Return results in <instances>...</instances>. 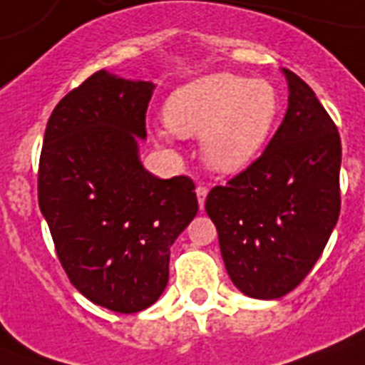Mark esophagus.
<instances>
[{"label":"esophagus","mask_w":365,"mask_h":365,"mask_svg":"<svg viewBox=\"0 0 365 365\" xmlns=\"http://www.w3.org/2000/svg\"><path fill=\"white\" fill-rule=\"evenodd\" d=\"M195 193H197V199H199V206H200V210H202V208H205L206 195H208V187H205V185H199V187L195 189Z\"/></svg>","instance_id":"obj_1"}]
</instances>
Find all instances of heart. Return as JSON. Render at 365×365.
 Masks as SVG:
<instances>
[{
  "instance_id": "1",
  "label": "heart",
  "mask_w": 365,
  "mask_h": 365,
  "mask_svg": "<svg viewBox=\"0 0 365 365\" xmlns=\"http://www.w3.org/2000/svg\"><path fill=\"white\" fill-rule=\"evenodd\" d=\"M280 108V94L269 81L223 71L176 88L166 98L165 121L180 136L202 138L208 168L239 174L265 149Z\"/></svg>"
}]
</instances>
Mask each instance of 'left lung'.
Listing matches in <instances>:
<instances>
[{"label":"left lung","mask_w":365,"mask_h":365,"mask_svg":"<svg viewBox=\"0 0 365 365\" xmlns=\"http://www.w3.org/2000/svg\"><path fill=\"white\" fill-rule=\"evenodd\" d=\"M288 110L259 159L206 197L229 278L248 297L278 299L309 274L339 217L341 138L294 71Z\"/></svg>","instance_id":"left-lung-1"}]
</instances>
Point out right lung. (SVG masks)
Here are the masks:
<instances>
[{"mask_svg":"<svg viewBox=\"0 0 365 365\" xmlns=\"http://www.w3.org/2000/svg\"><path fill=\"white\" fill-rule=\"evenodd\" d=\"M155 83L100 70L48 117L37 197L58 259L88 301L130 314L168 284L170 246L197 216L193 182L143 168Z\"/></svg>","mask_w":365,"mask_h":365,"instance_id":"add662e5","label":"right lung"}]
</instances>
